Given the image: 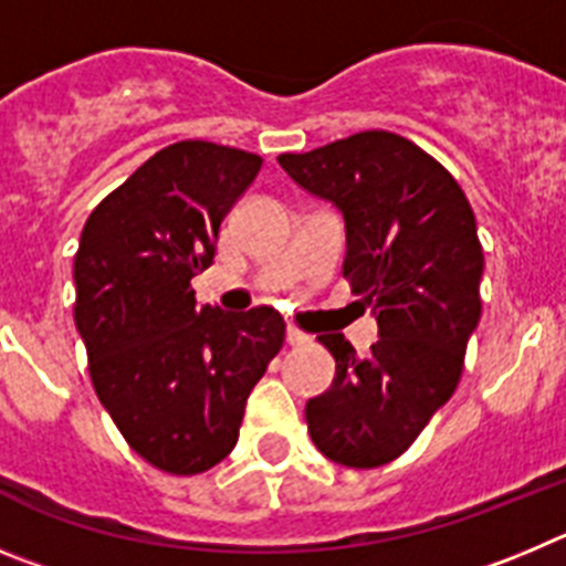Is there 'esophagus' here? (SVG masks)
<instances>
[{
    "mask_svg": "<svg viewBox=\"0 0 566 566\" xmlns=\"http://www.w3.org/2000/svg\"><path fill=\"white\" fill-rule=\"evenodd\" d=\"M307 335L302 333V329H295V327H287V344L290 346H302V344H307Z\"/></svg>",
    "mask_w": 566,
    "mask_h": 566,
    "instance_id": "34e87169",
    "label": "esophagus"
}]
</instances>
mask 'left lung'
<instances>
[{
  "label": "left lung",
  "mask_w": 566,
  "mask_h": 566,
  "mask_svg": "<svg viewBox=\"0 0 566 566\" xmlns=\"http://www.w3.org/2000/svg\"><path fill=\"white\" fill-rule=\"evenodd\" d=\"M279 163L344 213V279L380 335L366 355L344 335H318L335 378L307 400V431L338 465H386L454 395L480 324L485 256L471 202L446 166L395 132H358Z\"/></svg>",
  "instance_id": "left-lung-1"
}]
</instances>
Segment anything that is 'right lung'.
Returning a JSON list of instances; mask_svg holds the SVG:
<instances>
[{
  "label": "right lung",
  "mask_w": 566,
  "mask_h": 566,
  "mask_svg": "<svg viewBox=\"0 0 566 566\" xmlns=\"http://www.w3.org/2000/svg\"><path fill=\"white\" fill-rule=\"evenodd\" d=\"M262 157L180 140L95 206L75 253V327L95 395L149 465L191 476L237 446L248 395L284 344L273 307L197 304L226 213Z\"/></svg>",
  "instance_id": "right-lung-1"
}]
</instances>
